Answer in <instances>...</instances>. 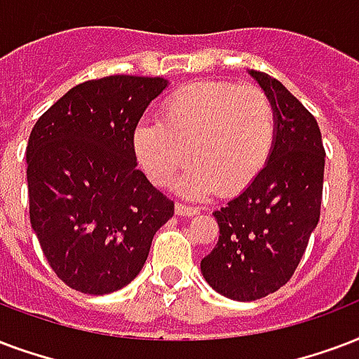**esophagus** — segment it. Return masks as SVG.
Here are the masks:
<instances>
[{"label": "esophagus", "instance_id": "34e87169", "mask_svg": "<svg viewBox=\"0 0 359 359\" xmlns=\"http://www.w3.org/2000/svg\"><path fill=\"white\" fill-rule=\"evenodd\" d=\"M175 212L179 216H196L199 212L196 207H190V205H184V203H177L175 205Z\"/></svg>", "mask_w": 359, "mask_h": 359}]
</instances>
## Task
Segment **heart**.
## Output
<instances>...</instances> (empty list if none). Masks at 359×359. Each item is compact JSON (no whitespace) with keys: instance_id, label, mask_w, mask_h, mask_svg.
<instances>
[{"instance_id":"1","label":"heart","mask_w":359,"mask_h":359,"mask_svg":"<svg viewBox=\"0 0 359 359\" xmlns=\"http://www.w3.org/2000/svg\"><path fill=\"white\" fill-rule=\"evenodd\" d=\"M275 135L277 114L264 90L203 81L169 95L161 122L137 126L133 147L156 184H169L191 158L180 194L203 198L216 190L228 198L262 173Z\"/></svg>"}]
</instances>
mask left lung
<instances>
[{
    "mask_svg": "<svg viewBox=\"0 0 359 359\" xmlns=\"http://www.w3.org/2000/svg\"><path fill=\"white\" fill-rule=\"evenodd\" d=\"M248 73L277 114L275 144L252 184L212 212L220 237L201 259L210 288L235 301L262 299L292 278L320 220L325 163L313 114L283 82Z\"/></svg>",
    "mask_w": 359,
    "mask_h": 359,
    "instance_id": "obj_1",
    "label": "left lung"
}]
</instances>
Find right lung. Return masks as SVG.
<instances>
[{
  "label": "right lung",
  "instance_id": "right-lung-1",
  "mask_svg": "<svg viewBox=\"0 0 359 359\" xmlns=\"http://www.w3.org/2000/svg\"><path fill=\"white\" fill-rule=\"evenodd\" d=\"M161 76L113 75L71 88L29 133V222L69 288L103 295L130 284L175 203L137 169L133 133Z\"/></svg>",
  "mask_w": 359,
  "mask_h": 359
}]
</instances>
